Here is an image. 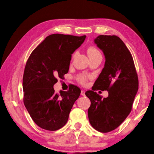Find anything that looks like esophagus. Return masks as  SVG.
Masks as SVG:
<instances>
[{"instance_id":"1","label":"esophagus","mask_w":154,"mask_h":154,"mask_svg":"<svg viewBox=\"0 0 154 154\" xmlns=\"http://www.w3.org/2000/svg\"><path fill=\"white\" fill-rule=\"evenodd\" d=\"M81 95L83 96H85V91H81Z\"/></svg>"}]
</instances>
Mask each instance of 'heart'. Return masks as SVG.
I'll use <instances>...</instances> for the list:
<instances>
[{"label": "heart", "instance_id": "b5f03b06", "mask_svg": "<svg viewBox=\"0 0 154 154\" xmlns=\"http://www.w3.org/2000/svg\"><path fill=\"white\" fill-rule=\"evenodd\" d=\"M87 54L90 58L97 57V56H101L99 50L97 48H96L95 47L88 48L87 49ZM88 78L89 77L85 75V74H80V75L78 76L77 79H78V82L80 83H82V84H85V83L87 82V81L88 80Z\"/></svg>", "mask_w": 154, "mask_h": 154}]
</instances>
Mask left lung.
I'll list each match as a JSON object with an SVG mask.
<instances>
[{
  "mask_svg": "<svg viewBox=\"0 0 154 154\" xmlns=\"http://www.w3.org/2000/svg\"><path fill=\"white\" fill-rule=\"evenodd\" d=\"M94 43L103 52L105 63L92 91L85 92L91 103L88 117L93 128L106 133L118 128L131 112L139 81L132 56L118 36L100 35ZM97 90H107L108 97L102 99Z\"/></svg>",
  "mask_w": 154,
  "mask_h": 154,
  "instance_id": "obj_1",
  "label": "left lung"
}]
</instances>
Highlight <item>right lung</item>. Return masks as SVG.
Listing matches in <instances>:
<instances>
[{
    "mask_svg": "<svg viewBox=\"0 0 154 154\" xmlns=\"http://www.w3.org/2000/svg\"><path fill=\"white\" fill-rule=\"evenodd\" d=\"M85 35L53 34L33 50L23 76L24 103L40 128L54 131L67 122L72 107L80 95V88L71 86L56 94L53 86L69 71L72 54L83 44Z\"/></svg>",
    "mask_w": 154,
    "mask_h": 154,
    "instance_id": "1",
    "label": "right lung"
}]
</instances>
